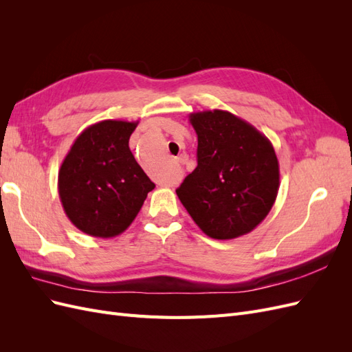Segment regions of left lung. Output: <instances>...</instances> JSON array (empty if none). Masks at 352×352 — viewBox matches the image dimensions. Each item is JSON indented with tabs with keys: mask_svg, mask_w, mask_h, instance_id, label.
<instances>
[{
	"mask_svg": "<svg viewBox=\"0 0 352 352\" xmlns=\"http://www.w3.org/2000/svg\"><path fill=\"white\" fill-rule=\"evenodd\" d=\"M198 166L176 194L212 239L247 235L269 214L279 190V162L267 136L223 110L189 116Z\"/></svg>",
	"mask_w": 352,
	"mask_h": 352,
	"instance_id": "1",
	"label": "left lung"
}]
</instances>
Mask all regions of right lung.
<instances>
[{"label": "right lung", "instance_id": "1", "mask_svg": "<svg viewBox=\"0 0 352 352\" xmlns=\"http://www.w3.org/2000/svg\"><path fill=\"white\" fill-rule=\"evenodd\" d=\"M138 122L102 120L73 142L58 172V195L69 220L95 238L120 235L155 188L129 148Z\"/></svg>", "mask_w": 352, "mask_h": 352}]
</instances>
